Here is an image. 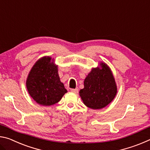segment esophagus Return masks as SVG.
Returning a JSON list of instances; mask_svg holds the SVG:
<instances>
[{
    "mask_svg": "<svg viewBox=\"0 0 150 150\" xmlns=\"http://www.w3.org/2000/svg\"><path fill=\"white\" fill-rule=\"evenodd\" d=\"M71 92H73V93H78L79 89H78V88H71Z\"/></svg>",
    "mask_w": 150,
    "mask_h": 150,
    "instance_id": "34e87169",
    "label": "esophagus"
}]
</instances>
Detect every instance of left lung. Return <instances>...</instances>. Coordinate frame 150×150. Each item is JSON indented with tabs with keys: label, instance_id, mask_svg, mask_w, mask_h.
<instances>
[{
	"label": "left lung",
	"instance_id": "8db88e82",
	"mask_svg": "<svg viewBox=\"0 0 150 150\" xmlns=\"http://www.w3.org/2000/svg\"><path fill=\"white\" fill-rule=\"evenodd\" d=\"M117 93L112 73L106 63L93 68L84 81V88L79 91L83 103L87 107L101 109L110 104Z\"/></svg>",
	"mask_w": 150,
	"mask_h": 150
}]
</instances>
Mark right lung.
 <instances>
[{
	"instance_id": "1",
	"label": "right lung",
	"mask_w": 150,
	"mask_h": 150,
	"mask_svg": "<svg viewBox=\"0 0 150 150\" xmlns=\"http://www.w3.org/2000/svg\"><path fill=\"white\" fill-rule=\"evenodd\" d=\"M26 84L31 97L43 106L58 103L67 92L60 81L57 65L49 56L43 57L35 63L28 75Z\"/></svg>"
}]
</instances>
